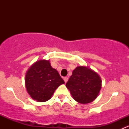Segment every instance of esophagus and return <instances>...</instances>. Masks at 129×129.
Returning a JSON list of instances; mask_svg holds the SVG:
<instances>
[{"mask_svg": "<svg viewBox=\"0 0 129 129\" xmlns=\"http://www.w3.org/2000/svg\"><path fill=\"white\" fill-rule=\"evenodd\" d=\"M63 80H64V82H65V83H66L67 82V81H68V77H63Z\"/></svg>", "mask_w": 129, "mask_h": 129, "instance_id": "1", "label": "esophagus"}]
</instances>
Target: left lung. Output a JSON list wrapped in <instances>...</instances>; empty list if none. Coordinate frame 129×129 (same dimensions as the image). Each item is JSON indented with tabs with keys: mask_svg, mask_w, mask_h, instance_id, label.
<instances>
[{
	"mask_svg": "<svg viewBox=\"0 0 129 129\" xmlns=\"http://www.w3.org/2000/svg\"><path fill=\"white\" fill-rule=\"evenodd\" d=\"M66 87L73 99L85 104L93 102L99 95L102 80L97 72L86 66H78L73 71Z\"/></svg>",
	"mask_w": 129,
	"mask_h": 129,
	"instance_id": "8db88e82",
	"label": "left lung"
}]
</instances>
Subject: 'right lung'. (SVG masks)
<instances>
[{"instance_id": "add662e5", "label": "right lung", "mask_w": 129, "mask_h": 129, "mask_svg": "<svg viewBox=\"0 0 129 129\" xmlns=\"http://www.w3.org/2000/svg\"><path fill=\"white\" fill-rule=\"evenodd\" d=\"M25 87L32 99L44 102L49 101L58 87L64 84L58 71L50 66V60L37 61L27 70Z\"/></svg>"}]
</instances>
